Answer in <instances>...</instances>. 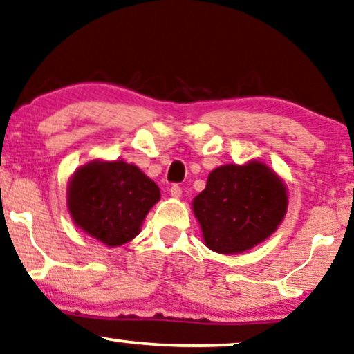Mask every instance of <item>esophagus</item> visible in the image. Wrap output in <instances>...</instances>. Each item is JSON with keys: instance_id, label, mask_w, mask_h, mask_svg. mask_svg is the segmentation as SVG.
<instances>
[{"instance_id": "obj_1", "label": "esophagus", "mask_w": 354, "mask_h": 354, "mask_svg": "<svg viewBox=\"0 0 354 354\" xmlns=\"http://www.w3.org/2000/svg\"><path fill=\"white\" fill-rule=\"evenodd\" d=\"M169 194H171L173 197H181L183 194V189L180 185H173L171 187H169Z\"/></svg>"}]
</instances>
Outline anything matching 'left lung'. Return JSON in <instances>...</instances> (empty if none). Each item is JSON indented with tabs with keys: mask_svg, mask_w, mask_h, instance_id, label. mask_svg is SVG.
<instances>
[{
	"mask_svg": "<svg viewBox=\"0 0 354 354\" xmlns=\"http://www.w3.org/2000/svg\"><path fill=\"white\" fill-rule=\"evenodd\" d=\"M288 197L283 183L266 165H225L209 174L192 202L207 248L243 252L262 243L283 220Z\"/></svg>",
	"mask_w": 354,
	"mask_h": 354,
	"instance_id": "8db88e82",
	"label": "left lung"
}]
</instances>
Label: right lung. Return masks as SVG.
Returning a JSON list of instances; mask_svg holds the SVG:
<instances>
[{
    "mask_svg": "<svg viewBox=\"0 0 354 354\" xmlns=\"http://www.w3.org/2000/svg\"><path fill=\"white\" fill-rule=\"evenodd\" d=\"M158 199V186L124 162H92L79 168L68 191L73 220L106 246H121L138 236Z\"/></svg>",
    "mask_w": 354,
    "mask_h": 354,
    "instance_id": "obj_1",
    "label": "right lung"
}]
</instances>
